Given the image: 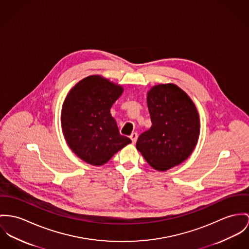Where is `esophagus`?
<instances>
[{
	"label": "esophagus",
	"mask_w": 249,
	"mask_h": 249,
	"mask_svg": "<svg viewBox=\"0 0 249 249\" xmlns=\"http://www.w3.org/2000/svg\"><path fill=\"white\" fill-rule=\"evenodd\" d=\"M137 136H138V135H137L136 133H133V134L130 135V138L132 139V142H133V143H135V142H136V140H137Z\"/></svg>",
	"instance_id": "34e87169"
}]
</instances>
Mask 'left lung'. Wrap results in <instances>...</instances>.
I'll return each instance as SVG.
<instances>
[{"label": "left lung", "instance_id": "obj_1", "mask_svg": "<svg viewBox=\"0 0 249 249\" xmlns=\"http://www.w3.org/2000/svg\"><path fill=\"white\" fill-rule=\"evenodd\" d=\"M152 127L139 135L136 149L154 170L166 172L194 151L200 134L197 108L173 83L157 84L147 93Z\"/></svg>", "mask_w": 249, "mask_h": 249}]
</instances>
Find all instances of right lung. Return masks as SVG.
Returning a JSON list of instances; mask_svg holds the SVG:
<instances>
[{
  "mask_svg": "<svg viewBox=\"0 0 249 249\" xmlns=\"http://www.w3.org/2000/svg\"><path fill=\"white\" fill-rule=\"evenodd\" d=\"M124 89L100 75L84 77L69 91L60 114L61 129L72 152L93 165L106 164L132 143L119 134L111 107Z\"/></svg>",
  "mask_w": 249,
  "mask_h": 249,
  "instance_id": "right-lung-1",
  "label": "right lung"
}]
</instances>
